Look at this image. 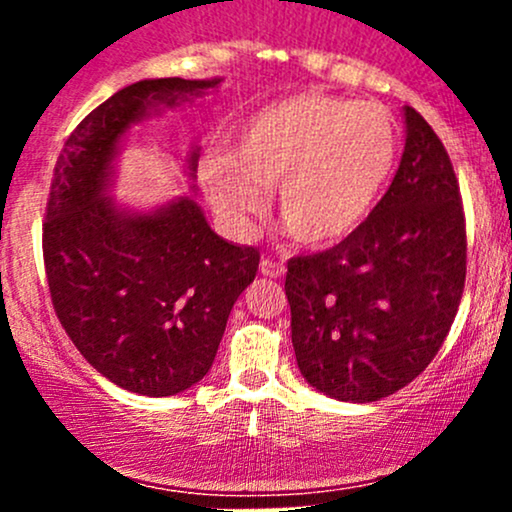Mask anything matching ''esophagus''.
<instances>
[{"mask_svg":"<svg viewBox=\"0 0 512 512\" xmlns=\"http://www.w3.org/2000/svg\"><path fill=\"white\" fill-rule=\"evenodd\" d=\"M260 272L264 276H269V279H279V276L286 274V264L284 262H276V260H269V257H264L260 262Z\"/></svg>","mask_w":512,"mask_h":512,"instance_id":"34e87169","label":"esophagus"}]
</instances>
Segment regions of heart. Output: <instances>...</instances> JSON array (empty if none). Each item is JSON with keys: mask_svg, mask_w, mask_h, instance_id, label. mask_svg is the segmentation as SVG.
I'll use <instances>...</instances> for the list:
<instances>
[{"mask_svg": "<svg viewBox=\"0 0 512 512\" xmlns=\"http://www.w3.org/2000/svg\"><path fill=\"white\" fill-rule=\"evenodd\" d=\"M397 158L399 127L385 105L303 91L252 113L236 154L202 163V185L238 231H248L276 187L286 226L303 243L330 245L368 219Z\"/></svg>", "mask_w": 512, "mask_h": 512, "instance_id": "b5f03b06", "label": "heart"}]
</instances>
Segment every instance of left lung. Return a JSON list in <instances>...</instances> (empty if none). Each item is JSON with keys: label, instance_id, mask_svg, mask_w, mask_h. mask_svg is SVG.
<instances>
[{"label": "left lung", "instance_id": "left-lung-1", "mask_svg": "<svg viewBox=\"0 0 512 512\" xmlns=\"http://www.w3.org/2000/svg\"><path fill=\"white\" fill-rule=\"evenodd\" d=\"M407 144L385 197L330 250L291 257L286 298L303 378L342 402H378L426 370L467 276V228L438 134L404 108Z\"/></svg>", "mask_w": 512, "mask_h": 512}]
</instances>
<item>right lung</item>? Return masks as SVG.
I'll return each mask as SVG.
<instances>
[{"instance_id": "1", "label": "right lung", "mask_w": 512, "mask_h": 512, "mask_svg": "<svg viewBox=\"0 0 512 512\" xmlns=\"http://www.w3.org/2000/svg\"><path fill=\"white\" fill-rule=\"evenodd\" d=\"M214 86L170 76L120 88L76 125L52 173L43 221L52 308L81 356L137 395H178L209 373L260 267V250L216 236L195 199L129 214L103 197L129 125Z\"/></svg>"}]
</instances>
